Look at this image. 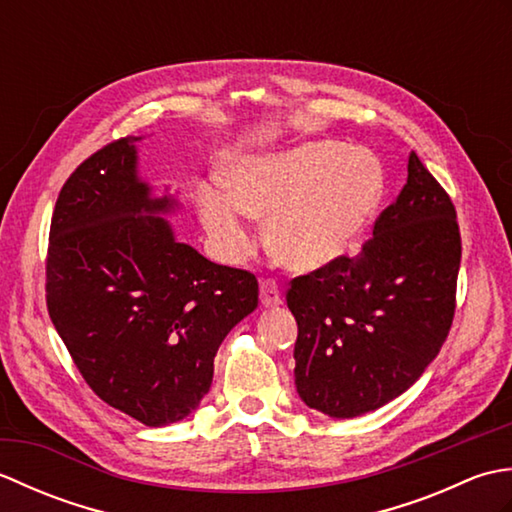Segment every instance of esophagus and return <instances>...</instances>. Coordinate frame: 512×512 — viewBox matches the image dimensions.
<instances>
[{"label":"esophagus","mask_w":512,"mask_h":512,"mask_svg":"<svg viewBox=\"0 0 512 512\" xmlns=\"http://www.w3.org/2000/svg\"><path fill=\"white\" fill-rule=\"evenodd\" d=\"M259 299H262L264 308H277L284 303V299H281V288L275 279L262 281V286H259Z\"/></svg>","instance_id":"esophagus-1"}]
</instances>
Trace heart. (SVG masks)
I'll use <instances>...</instances> for the list:
<instances>
[{
    "instance_id": "heart-1",
    "label": "heart",
    "mask_w": 512,
    "mask_h": 512,
    "mask_svg": "<svg viewBox=\"0 0 512 512\" xmlns=\"http://www.w3.org/2000/svg\"><path fill=\"white\" fill-rule=\"evenodd\" d=\"M383 187V169L369 151L314 140L244 160L233 173V191L206 189L200 195V215L226 259L248 255L255 217H270L275 255L288 268L310 273L356 244L372 222Z\"/></svg>"
}]
</instances>
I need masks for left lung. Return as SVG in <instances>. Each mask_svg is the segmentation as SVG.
I'll return each mask as SVG.
<instances>
[{"mask_svg":"<svg viewBox=\"0 0 512 512\" xmlns=\"http://www.w3.org/2000/svg\"><path fill=\"white\" fill-rule=\"evenodd\" d=\"M460 259L455 206L411 151L407 184L361 253L290 281L301 400L356 418L407 391L447 341Z\"/></svg>","mask_w":512,"mask_h":512,"instance_id":"8db88e82","label":"left lung"}]
</instances>
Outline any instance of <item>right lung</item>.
Masks as SVG:
<instances>
[{
  "instance_id": "1",
  "label": "right lung",
  "mask_w": 512,
  "mask_h": 512,
  "mask_svg": "<svg viewBox=\"0 0 512 512\" xmlns=\"http://www.w3.org/2000/svg\"><path fill=\"white\" fill-rule=\"evenodd\" d=\"M138 136L83 160L54 204L46 303L85 383L147 427L187 418L213 380L224 336L257 308L253 273L173 239L136 176Z\"/></svg>"
}]
</instances>
